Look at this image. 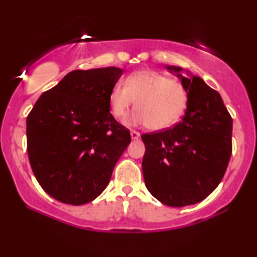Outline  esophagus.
Here are the masks:
<instances>
[{
  "instance_id": "34e87169",
  "label": "esophagus",
  "mask_w": 257,
  "mask_h": 257,
  "mask_svg": "<svg viewBox=\"0 0 257 257\" xmlns=\"http://www.w3.org/2000/svg\"><path fill=\"white\" fill-rule=\"evenodd\" d=\"M140 137V133L137 131H131V138L132 139H138Z\"/></svg>"
}]
</instances>
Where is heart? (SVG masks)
<instances>
[{"instance_id":"obj_1","label":"heart","mask_w":257,"mask_h":257,"mask_svg":"<svg viewBox=\"0 0 257 257\" xmlns=\"http://www.w3.org/2000/svg\"><path fill=\"white\" fill-rule=\"evenodd\" d=\"M136 100V111L126 119L128 125H147L154 131L173 126L188 103L187 89L153 70L132 72L108 93V106L114 118H122Z\"/></svg>"}]
</instances>
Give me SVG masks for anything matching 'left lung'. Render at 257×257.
Segmentation results:
<instances>
[{
    "label": "left lung",
    "mask_w": 257,
    "mask_h": 257,
    "mask_svg": "<svg viewBox=\"0 0 257 257\" xmlns=\"http://www.w3.org/2000/svg\"><path fill=\"white\" fill-rule=\"evenodd\" d=\"M188 103L174 127L145 133L143 174L154 198L171 207L194 205L217 187L231 156L233 120L222 98L198 76L180 75Z\"/></svg>",
    "instance_id": "left-lung-1"
}]
</instances>
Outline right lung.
I'll use <instances>...</instances> for the list:
<instances>
[{"mask_svg": "<svg viewBox=\"0 0 257 257\" xmlns=\"http://www.w3.org/2000/svg\"><path fill=\"white\" fill-rule=\"evenodd\" d=\"M121 75L114 66L73 70L42 93L28 114L31 170L58 201L80 206L96 199L131 143L108 106V93Z\"/></svg>", "mask_w": 257, "mask_h": 257, "instance_id": "obj_1", "label": "right lung"}]
</instances>
